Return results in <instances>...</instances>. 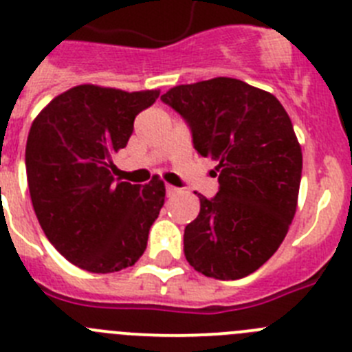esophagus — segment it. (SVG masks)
Instances as JSON below:
<instances>
[{
    "instance_id": "obj_1",
    "label": "esophagus",
    "mask_w": 352,
    "mask_h": 352,
    "mask_svg": "<svg viewBox=\"0 0 352 352\" xmlns=\"http://www.w3.org/2000/svg\"><path fill=\"white\" fill-rule=\"evenodd\" d=\"M166 192L169 197H173V195L179 194V192H182V188H178V186H174V185H166Z\"/></svg>"
}]
</instances>
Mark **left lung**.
Returning a JSON list of instances; mask_svg holds the SVG:
<instances>
[{
    "label": "left lung",
    "mask_w": 352,
    "mask_h": 352,
    "mask_svg": "<svg viewBox=\"0 0 352 352\" xmlns=\"http://www.w3.org/2000/svg\"><path fill=\"white\" fill-rule=\"evenodd\" d=\"M160 98L190 126L197 153L219 162V192L199 194L185 227L186 261L211 278H243L275 254L296 213L303 157L291 118L272 93L231 77Z\"/></svg>",
    "instance_id": "left-lung-1"
}]
</instances>
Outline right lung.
Returning <instances> with one entry per match:
<instances>
[{
    "mask_svg": "<svg viewBox=\"0 0 352 352\" xmlns=\"http://www.w3.org/2000/svg\"><path fill=\"white\" fill-rule=\"evenodd\" d=\"M158 95L80 84L49 102L31 125L26 173L33 210L56 250L86 272H120L144 254L166 186L158 178L142 188L118 183L113 155Z\"/></svg>",
    "mask_w": 352,
    "mask_h": 352,
    "instance_id": "obj_1",
    "label": "right lung"
}]
</instances>
